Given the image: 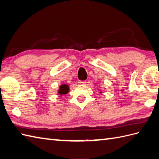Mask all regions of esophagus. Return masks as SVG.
I'll return each mask as SVG.
<instances>
[{"mask_svg": "<svg viewBox=\"0 0 159 159\" xmlns=\"http://www.w3.org/2000/svg\"><path fill=\"white\" fill-rule=\"evenodd\" d=\"M86 84V81H79L78 82L79 85H85Z\"/></svg>", "mask_w": 159, "mask_h": 159, "instance_id": "1", "label": "esophagus"}]
</instances>
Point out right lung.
<instances>
[{"label":"right lung","instance_id":"obj_1","mask_svg":"<svg viewBox=\"0 0 159 159\" xmlns=\"http://www.w3.org/2000/svg\"><path fill=\"white\" fill-rule=\"evenodd\" d=\"M69 92V87L67 84H63L61 85L60 86V89L59 93V94H67V93Z\"/></svg>","mask_w":159,"mask_h":159}]
</instances>
